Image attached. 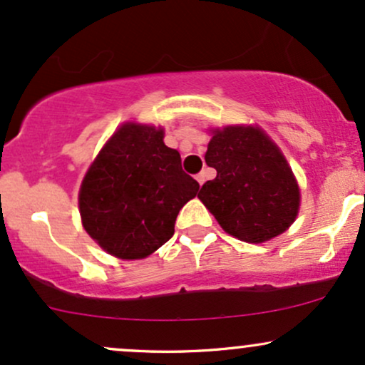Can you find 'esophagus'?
Segmentation results:
<instances>
[{
	"label": "esophagus",
	"instance_id": "34e87169",
	"mask_svg": "<svg viewBox=\"0 0 365 365\" xmlns=\"http://www.w3.org/2000/svg\"><path fill=\"white\" fill-rule=\"evenodd\" d=\"M195 180H197V183H199V185L202 187L204 182H206V173H204V171H200V173L195 177Z\"/></svg>",
	"mask_w": 365,
	"mask_h": 365
}]
</instances>
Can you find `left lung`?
<instances>
[{"label": "left lung", "mask_w": 365, "mask_h": 365, "mask_svg": "<svg viewBox=\"0 0 365 365\" xmlns=\"http://www.w3.org/2000/svg\"><path fill=\"white\" fill-rule=\"evenodd\" d=\"M207 166L216 178L199 192L228 235L264 244L295 223L300 209V187L276 142L259 125L211 127Z\"/></svg>", "instance_id": "1"}]
</instances>
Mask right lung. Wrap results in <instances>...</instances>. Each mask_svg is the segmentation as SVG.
<instances>
[{"label":"right lung","instance_id":"add662e5","mask_svg":"<svg viewBox=\"0 0 365 365\" xmlns=\"http://www.w3.org/2000/svg\"><path fill=\"white\" fill-rule=\"evenodd\" d=\"M197 190L178 150L165 144V128L125 121L83 175L82 226L113 257L145 259L173 237L180 209Z\"/></svg>","mask_w":365,"mask_h":365}]
</instances>
